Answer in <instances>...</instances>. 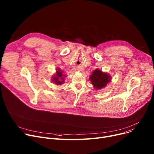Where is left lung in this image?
<instances>
[{"label":"left lung","mask_w":154,"mask_h":154,"mask_svg":"<svg viewBox=\"0 0 154 154\" xmlns=\"http://www.w3.org/2000/svg\"><path fill=\"white\" fill-rule=\"evenodd\" d=\"M89 79L94 87L96 90H97L106 87L107 84L110 82L111 77L107 73H105L100 70L96 69L92 72Z\"/></svg>","instance_id":"left-lung-1"}]
</instances>
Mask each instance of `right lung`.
Masks as SVG:
<instances>
[{"instance_id": "1", "label": "right lung", "mask_w": 154, "mask_h": 154, "mask_svg": "<svg viewBox=\"0 0 154 154\" xmlns=\"http://www.w3.org/2000/svg\"><path fill=\"white\" fill-rule=\"evenodd\" d=\"M66 77L64 74H63L62 71L60 69H57L56 74L53 76L52 79V81L54 82L56 85H62L64 82V77Z\"/></svg>"}]
</instances>
